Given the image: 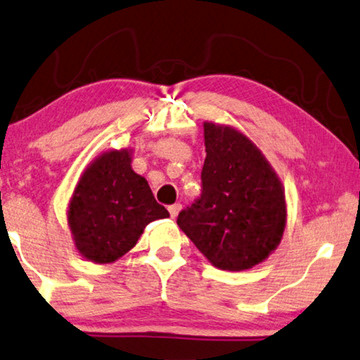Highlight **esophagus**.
Masks as SVG:
<instances>
[{"label":"esophagus","instance_id":"obj_1","mask_svg":"<svg viewBox=\"0 0 360 360\" xmlns=\"http://www.w3.org/2000/svg\"><path fill=\"white\" fill-rule=\"evenodd\" d=\"M180 210H181V205H180V204L169 205V214H170V217H172V219H175V217L179 215Z\"/></svg>","mask_w":360,"mask_h":360}]
</instances>
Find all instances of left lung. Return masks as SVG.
Instances as JSON below:
<instances>
[{
  "mask_svg": "<svg viewBox=\"0 0 360 360\" xmlns=\"http://www.w3.org/2000/svg\"><path fill=\"white\" fill-rule=\"evenodd\" d=\"M202 194L176 219L199 252L225 271L262 263L287 223L282 181L260 148L233 126L204 122Z\"/></svg>",
  "mask_w": 360,
  "mask_h": 360,
  "instance_id": "obj_1",
  "label": "left lung"
}]
</instances>
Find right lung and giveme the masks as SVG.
I'll return each mask as SVG.
<instances>
[{"mask_svg": "<svg viewBox=\"0 0 360 360\" xmlns=\"http://www.w3.org/2000/svg\"><path fill=\"white\" fill-rule=\"evenodd\" d=\"M132 148L108 150L82 170L70 198L67 220L76 250L87 262L120 260L150 221L167 219L148 181L132 170Z\"/></svg>", "mask_w": 360, "mask_h": 360, "instance_id": "1", "label": "right lung"}]
</instances>
